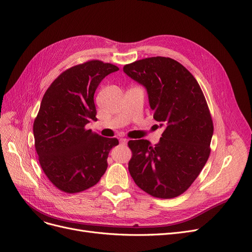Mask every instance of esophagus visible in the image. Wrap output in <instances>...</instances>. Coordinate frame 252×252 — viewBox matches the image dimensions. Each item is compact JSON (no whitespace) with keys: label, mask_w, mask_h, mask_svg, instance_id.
Segmentation results:
<instances>
[{"label":"esophagus","mask_w":252,"mask_h":252,"mask_svg":"<svg viewBox=\"0 0 252 252\" xmlns=\"http://www.w3.org/2000/svg\"><path fill=\"white\" fill-rule=\"evenodd\" d=\"M128 141L127 138H120V143H122V145H126Z\"/></svg>","instance_id":"1"}]
</instances>
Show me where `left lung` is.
Segmentation results:
<instances>
[{"label":"left lung","mask_w":252,"mask_h":252,"mask_svg":"<svg viewBox=\"0 0 252 252\" xmlns=\"http://www.w3.org/2000/svg\"><path fill=\"white\" fill-rule=\"evenodd\" d=\"M147 88L154 119L164 126L158 145L129 140L134 183L149 195L171 199L191 186L210 155L213 122L203 91L189 71L169 57H148L124 65Z\"/></svg>","instance_id":"8db88e82"}]
</instances>
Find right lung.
<instances>
[{
  "mask_svg": "<svg viewBox=\"0 0 252 252\" xmlns=\"http://www.w3.org/2000/svg\"><path fill=\"white\" fill-rule=\"evenodd\" d=\"M119 67L88 61L67 68L44 94L33 121L34 148L48 179L67 194L96 185L107 168V156L119 145L87 129L96 120L94 93L101 80Z\"/></svg>",
  "mask_w": 252,
  "mask_h": 252,
  "instance_id": "1",
  "label": "right lung"
}]
</instances>
